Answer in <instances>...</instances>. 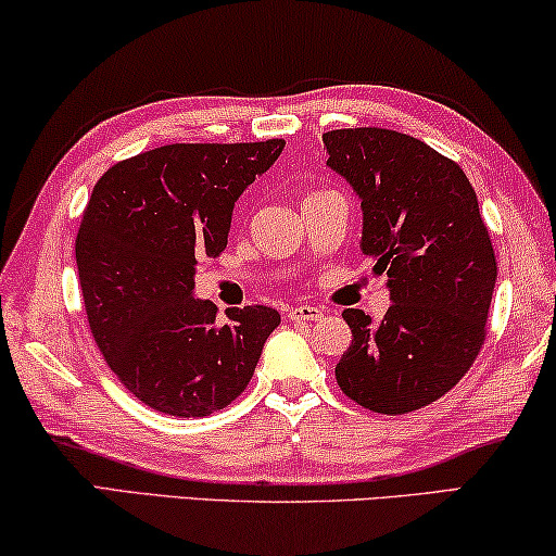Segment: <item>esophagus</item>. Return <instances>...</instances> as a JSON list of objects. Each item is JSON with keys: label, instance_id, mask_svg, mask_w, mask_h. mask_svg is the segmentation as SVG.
I'll use <instances>...</instances> for the list:
<instances>
[{"label": "esophagus", "instance_id": "esophagus-1", "mask_svg": "<svg viewBox=\"0 0 556 556\" xmlns=\"http://www.w3.org/2000/svg\"><path fill=\"white\" fill-rule=\"evenodd\" d=\"M287 317L292 319V323H317V319L325 317V312L319 307H312V304H300V307L289 309Z\"/></svg>", "mask_w": 556, "mask_h": 556}]
</instances>
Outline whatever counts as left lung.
I'll list each match as a JSON object with an SVG mask.
<instances>
[{
	"label": "left lung",
	"mask_w": 556,
	"mask_h": 556,
	"mask_svg": "<svg viewBox=\"0 0 556 556\" xmlns=\"http://www.w3.org/2000/svg\"><path fill=\"white\" fill-rule=\"evenodd\" d=\"M323 140L327 166L363 201L359 249L393 300L380 323L342 312L353 345L334 378L367 410H418L464 378L486 340L496 256L479 199L456 161L405 132L340 128Z\"/></svg>",
	"instance_id": "8db88e82"
}]
</instances>
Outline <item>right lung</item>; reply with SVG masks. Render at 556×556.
Instances as JSON below:
<instances>
[{
  "instance_id": "add662e5",
  "label": "right lung",
  "mask_w": 556,
  "mask_h": 556,
  "mask_svg": "<svg viewBox=\"0 0 556 556\" xmlns=\"http://www.w3.org/2000/svg\"><path fill=\"white\" fill-rule=\"evenodd\" d=\"M285 140L174 143L108 168L75 239L85 312L105 363L138 401L203 418L244 393L279 312L191 294L197 264L226 249L231 211Z\"/></svg>"
}]
</instances>
